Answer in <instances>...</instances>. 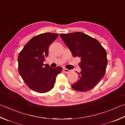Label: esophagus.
I'll return each instance as SVG.
<instances>
[{"label":"esophagus","mask_w":125,"mask_h":125,"mask_svg":"<svg viewBox=\"0 0 125 125\" xmlns=\"http://www.w3.org/2000/svg\"><path fill=\"white\" fill-rule=\"evenodd\" d=\"M63 70H64V72L65 73H69L70 71L69 69H66V68H64V69H63Z\"/></svg>","instance_id":"esophagus-1"}]
</instances>
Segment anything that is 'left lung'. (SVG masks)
Segmentation results:
<instances>
[{"mask_svg": "<svg viewBox=\"0 0 125 125\" xmlns=\"http://www.w3.org/2000/svg\"><path fill=\"white\" fill-rule=\"evenodd\" d=\"M60 37L73 56L81 58L79 79L72 87L80 92L92 89L105 75L108 63L105 50L98 40L82 32L61 34Z\"/></svg>", "mask_w": 125, "mask_h": 125, "instance_id": "left-lung-1", "label": "left lung"}]
</instances>
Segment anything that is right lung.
Masks as SVG:
<instances>
[{
    "instance_id": "obj_1",
    "label": "right lung",
    "mask_w": 125,
    "mask_h": 125,
    "mask_svg": "<svg viewBox=\"0 0 125 125\" xmlns=\"http://www.w3.org/2000/svg\"><path fill=\"white\" fill-rule=\"evenodd\" d=\"M58 34L45 33L36 35L24 45L18 56V69L26 85L34 91L43 94L52 89L62 68H52L43 62L48 56L50 45Z\"/></svg>"
}]
</instances>
